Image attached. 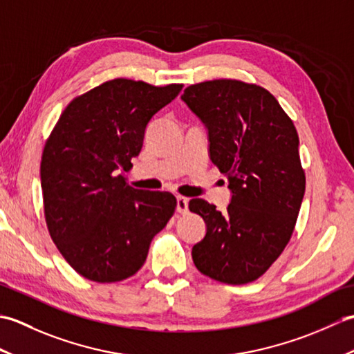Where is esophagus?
I'll use <instances>...</instances> for the list:
<instances>
[{
  "label": "esophagus",
  "mask_w": 354,
  "mask_h": 354,
  "mask_svg": "<svg viewBox=\"0 0 354 354\" xmlns=\"http://www.w3.org/2000/svg\"><path fill=\"white\" fill-rule=\"evenodd\" d=\"M176 212L185 214L189 212V199L184 196H176Z\"/></svg>",
  "instance_id": "esophagus-1"
}]
</instances>
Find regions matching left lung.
Wrapping results in <instances>:
<instances>
[{
    "label": "left lung",
    "instance_id": "obj_1",
    "mask_svg": "<svg viewBox=\"0 0 354 354\" xmlns=\"http://www.w3.org/2000/svg\"><path fill=\"white\" fill-rule=\"evenodd\" d=\"M181 100L205 126L209 160L231 192L225 213L190 201L207 227L192 250L194 265L222 283L257 280L288 245L304 198L295 126L272 94L245 82L192 85Z\"/></svg>",
    "mask_w": 354,
    "mask_h": 354
}]
</instances>
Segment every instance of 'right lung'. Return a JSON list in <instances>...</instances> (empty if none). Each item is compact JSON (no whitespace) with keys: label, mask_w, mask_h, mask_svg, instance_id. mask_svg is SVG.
Instances as JSON below:
<instances>
[{"label":"right lung","mask_w":354,"mask_h":354,"mask_svg":"<svg viewBox=\"0 0 354 354\" xmlns=\"http://www.w3.org/2000/svg\"><path fill=\"white\" fill-rule=\"evenodd\" d=\"M183 85L114 79L74 99L44 147L45 221L68 265L97 283L132 277L176 207L169 192L137 190L124 173L150 120Z\"/></svg>","instance_id":"add662e5"}]
</instances>
